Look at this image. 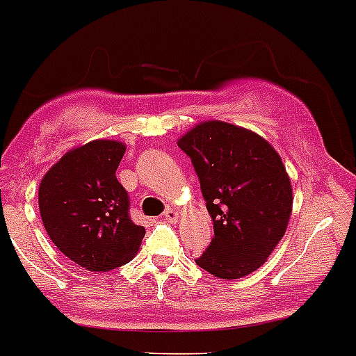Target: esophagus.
<instances>
[{
	"mask_svg": "<svg viewBox=\"0 0 356 356\" xmlns=\"http://www.w3.org/2000/svg\"><path fill=\"white\" fill-rule=\"evenodd\" d=\"M163 216H165V220L171 221V223H176V221L180 220V212L175 211V209H167Z\"/></svg>",
	"mask_w": 356,
	"mask_h": 356,
	"instance_id": "34e87169",
	"label": "esophagus"
}]
</instances>
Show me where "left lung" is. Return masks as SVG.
<instances>
[{
    "label": "left lung",
    "instance_id": "left-lung-1",
    "mask_svg": "<svg viewBox=\"0 0 356 356\" xmlns=\"http://www.w3.org/2000/svg\"><path fill=\"white\" fill-rule=\"evenodd\" d=\"M178 147L193 160L214 225L196 265L220 279L256 272L286 232L293 205L279 153L257 133L221 120L194 126Z\"/></svg>",
    "mask_w": 356,
    "mask_h": 356
}]
</instances>
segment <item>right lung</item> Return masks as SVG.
Returning a JSON list of instances; mask_svg holds the SVG:
<instances>
[{"label": "right lung", "mask_w": 356, "mask_h": 356, "mask_svg": "<svg viewBox=\"0 0 356 356\" xmlns=\"http://www.w3.org/2000/svg\"><path fill=\"white\" fill-rule=\"evenodd\" d=\"M118 140H91L70 149L42 176L39 212L47 234L66 257L90 272H109L133 259L145 229L129 218V198L117 167Z\"/></svg>", "instance_id": "add662e5"}]
</instances>
